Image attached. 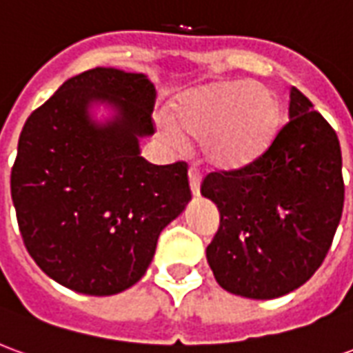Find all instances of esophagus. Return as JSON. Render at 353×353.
<instances>
[{"label": "esophagus", "instance_id": "1", "mask_svg": "<svg viewBox=\"0 0 353 353\" xmlns=\"http://www.w3.org/2000/svg\"><path fill=\"white\" fill-rule=\"evenodd\" d=\"M189 183H191V191L194 196H199L200 194V172L199 168H194L191 166L189 168Z\"/></svg>", "mask_w": 353, "mask_h": 353}]
</instances>
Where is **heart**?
<instances>
[{
  "instance_id": "heart-1",
  "label": "heart",
  "mask_w": 353,
  "mask_h": 353,
  "mask_svg": "<svg viewBox=\"0 0 353 353\" xmlns=\"http://www.w3.org/2000/svg\"><path fill=\"white\" fill-rule=\"evenodd\" d=\"M172 121L159 130L170 145L183 134L200 138L204 161L221 170H238L261 159L281 124V101L272 88L252 81H214L185 90L172 103Z\"/></svg>"
}]
</instances>
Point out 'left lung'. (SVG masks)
<instances>
[{
    "label": "left lung",
    "instance_id": "8db88e82",
    "mask_svg": "<svg viewBox=\"0 0 353 353\" xmlns=\"http://www.w3.org/2000/svg\"><path fill=\"white\" fill-rule=\"evenodd\" d=\"M202 196L219 210L206 248L217 283L248 299H276L312 278L333 244L344 206L336 132L301 90H289V123L244 168L212 172Z\"/></svg>",
    "mask_w": 353,
    "mask_h": 353
}]
</instances>
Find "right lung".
<instances>
[{
  "instance_id": "right-lung-1",
  "label": "right lung",
  "mask_w": 353,
  "mask_h": 353,
  "mask_svg": "<svg viewBox=\"0 0 353 353\" xmlns=\"http://www.w3.org/2000/svg\"><path fill=\"white\" fill-rule=\"evenodd\" d=\"M154 100L143 73L94 68L65 81L20 132L11 170L20 234L64 288L94 296L132 288L191 200L185 162L157 166L139 154L154 132ZM94 103L116 115L94 121Z\"/></svg>"
}]
</instances>
